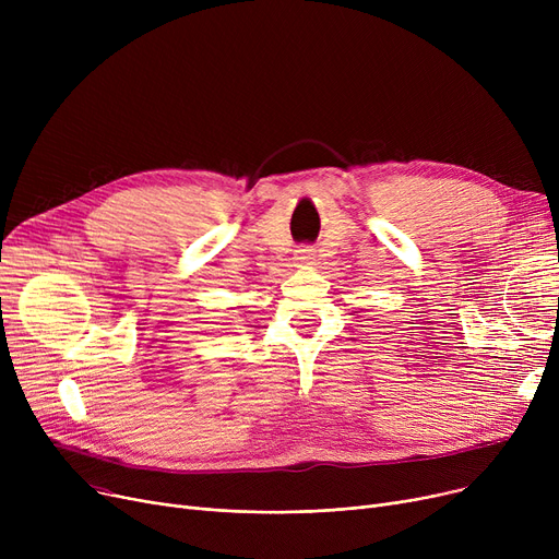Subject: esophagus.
<instances>
[{
	"label": "esophagus",
	"mask_w": 559,
	"mask_h": 559,
	"mask_svg": "<svg viewBox=\"0 0 559 559\" xmlns=\"http://www.w3.org/2000/svg\"><path fill=\"white\" fill-rule=\"evenodd\" d=\"M314 258H317V253H314V249H310V247H301V249H297V253H295V260H297L299 264H312Z\"/></svg>",
	"instance_id": "esophagus-1"
}]
</instances>
